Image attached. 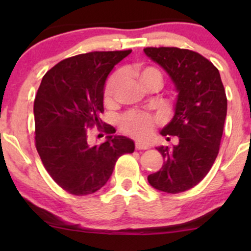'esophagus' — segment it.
<instances>
[{
	"mask_svg": "<svg viewBox=\"0 0 251 251\" xmlns=\"http://www.w3.org/2000/svg\"><path fill=\"white\" fill-rule=\"evenodd\" d=\"M135 149H137V150H146V149H149V145L146 143L140 142V140H137V142H135Z\"/></svg>",
	"mask_w": 251,
	"mask_h": 251,
	"instance_id": "esophagus-1",
	"label": "esophagus"
}]
</instances>
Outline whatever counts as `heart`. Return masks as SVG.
Returning a JSON list of instances; mask_svg holds the SVG:
<instances>
[{
    "label": "heart",
    "mask_w": 251,
    "mask_h": 251,
    "mask_svg": "<svg viewBox=\"0 0 251 251\" xmlns=\"http://www.w3.org/2000/svg\"><path fill=\"white\" fill-rule=\"evenodd\" d=\"M134 76L139 80L143 86L151 81H158L162 85V74L154 67H143L137 66L133 70ZM122 73H114L109 76L103 88V101L106 103H111L113 101L116 89L122 81ZM120 128L126 134L132 135L135 138H148L153 128V118L148 113L142 112H129L125 116L120 118L119 122Z\"/></svg>",
    "instance_id": "b5f03b06"
}]
</instances>
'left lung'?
Instances as JSON below:
<instances>
[{"instance_id":"1","label":"left lung","mask_w":251,"mask_h":251,"mask_svg":"<svg viewBox=\"0 0 251 251\" xmlns=\"http://www.w3.org/2000/svg\"><path fill=\"white\" fill-rule=\"evenodd\" d=\"M144 53L168 73L177 92L174 117L160 134L179 138L172 148L158 146L165 162L148 180L159 191L179 194L197 185L217 158L226 117V91L217 68L196 51L149 47Z\"/></svg>"}]
</instances>
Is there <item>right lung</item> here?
I'll list each match as a JSON object with an SVG mask.
<instances>
[{
	"instance_id": "obj_1",
	"label": "right lung",
	"mask_w": 251,
	"mask_h": 251,
	"mask_svg": "<svg viewBox=\"0 0 251 251\" xmlns=\"http://www.w3.org/2000/svg\"><path fill=\"white\" fill-rule=\"evenodd\" d=\"M132 50L92 51L62 60L42 77L34 101L35 145L54 181L75 196L107 183L118 158L134 142L106 126L101 145H89L87 128L101 127L103 88L108 74Z\"/></svg>"
}]
</instances>
